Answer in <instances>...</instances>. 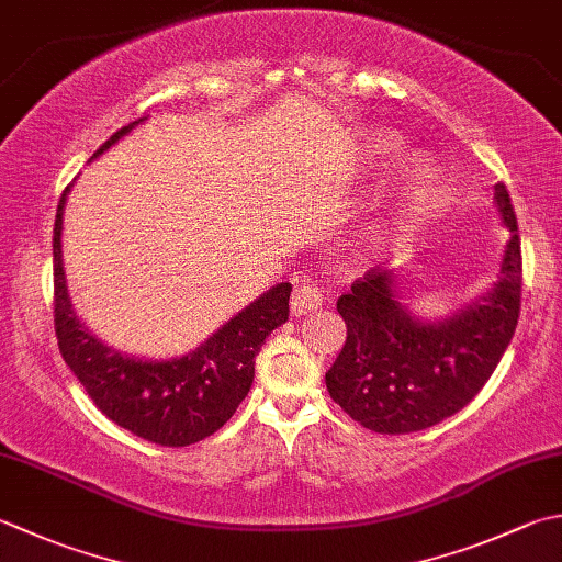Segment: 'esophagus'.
Instances as JSON below:
<instances>
[{
    "mask_svg": "<svg viewBox=\"0 0 562 562\" xmlns=\"http://www.w3.org/2000/svg\"><path fill=\"white\" fill-rule=\"evenodd\" d=\"M322 302H324V294L316 288V284H300V288H296L292 294V314L294 316L312 314L318 310V306H322Z\"/></svg>",
    "mask_w": 562,
    "mask_h": 562,
    "instance_id": "esophagus-1",
    "label": "esophagus"
}]
</instances>
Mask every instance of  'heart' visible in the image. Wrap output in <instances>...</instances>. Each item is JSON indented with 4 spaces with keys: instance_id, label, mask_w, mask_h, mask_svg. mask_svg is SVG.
<instances>
[{
    "instance_id": "obj_1",
    "label": "heart",
    "mask_w": 562,
    "mask_h": 562,
    "mask_svg": "<svg viewBox=\"0 0 562 562\" xmlns=\"http://www.w3.org/2000/svg\"><path fill=\"white\" fill-rule=\"evenodd\" d=\"M402 140L397 134L384 128L366 131L360 136L358 150L362 158L368 160H382L392 158L394 153H400ZM443 192V170L436 162L426 158H416L404 168L402 182H400V214L404 218H414L426 214Z\"/></svg>"
}]
</instances>
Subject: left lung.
<instances>
[{
  "mask_svg": "<svg viewBox=\"0 0 562 562\" xmlns=\"http://www.w3.org/2000/svg\"><path fill=\"white\" fill-rule=\"evenodd\" d=\"M494 206L509 231L497 280L448 316H416L394 270H370L336 304L348 336L326 390L350 419L375 434H414L463 409L485 387L519 322L521 240L507 187Z\"/></svg>",
  "mask_w": 562,
  "mask_h": 562,
  "instance_id": "8db88e82",
  "label": "left lung"
}]
</instances>
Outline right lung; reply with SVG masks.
<instances>
[{
    "label": "right lung",
    "instance_id": "1",
    "mask_svg": "<svg viewBox=\"0 0 562 562\" xmlns=\"http://www.w3.org/2000/svg\"><path fill=\"white\" fill-rule=\"evenodd\" d=\"M143 121L146 116L116 131L92 160ZM70 187L60 196L53 228L55 336L63 360L97 409L143 441L182 448L216 434L250 392L262 340L288 322L292 284L280 282L262 292L190 353L158 360L121 353L72 310L63 268V214Z\"/></svg>",
    "mask_w": 562,
    "mask_h": 562
}]
</instances>
